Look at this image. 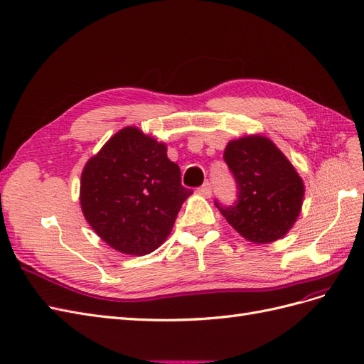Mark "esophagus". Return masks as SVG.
<instances>
[{"mask_svg": "<svg viewBox=\"0 0 364 364\" xmlns=\"http://www.w3.org/2000/svg\"><path fill=\"white\" fill-rule=\"evenodd\" d=\"M198 192L203 195V196H205V198H210V195H212V184L209 183V181H205L201 188L198 189Z\"/></svg>", "mask_w": 364, "mask_h": 364, "instance_id": "1", "label": "esophagus"}]
</instances>
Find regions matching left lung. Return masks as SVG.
<instances>
[{"label":"left lung","instance_id":"1","mask_svg":"<svg viewBox=\"0 0 364 364\" xmlns=\"http://www.w3.org/2000/svg\"><path fill=\"white\" fill-rule=\"evenodd\" d=\"M224 161L233 173L237 200L215 201L223 216L247 241L268 244L285 236L300 215L304 181L276 144L262 136L232 140Z\"/></svg>","mask_w":364,"mask_h":364}]
</instances>
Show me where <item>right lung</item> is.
I'll return each mask as SVG.
<instances>
[{"label": "right lung", "instance_id": "1", "mask_svg": "<svg viewBox=\"0 0 364 364\" xmlns=\"http://www.w3.org/2000/svg\"><path fill=\"white\" fill-rule=\"evenodd\" d=\"M166 151L164 143L128 127L82 171V212L114 250L143 256L159 248L192 193L181 186L178 164Z\"/></svg>", "mask_w": 364, "mask_h": 364}]
</instances>
